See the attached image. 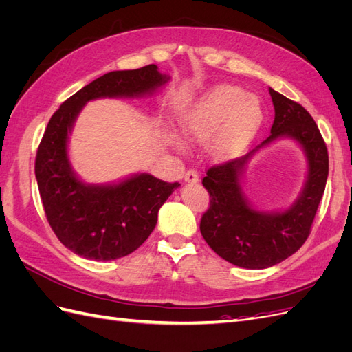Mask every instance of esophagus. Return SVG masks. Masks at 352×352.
I'll use <instances>...</instances> for the list:
<instances>
[{
	"label": "esophagus",
	"mask_w": 352,
	"mask_h": 352,
	"mask_svg": "<svg viewBox=\"0 0 352 352\" xmlns=\"http://www.w3.org/2000/svg\"><path fill=\"white\" fill-rule=\"evenodd\" d=\"M184 179H185V182H188V184H195V182H198V173H197V170L189 168L188 172L185 173Z\"/></svg>",
	"instance_id": "esophagus-1"
}]
</instances>
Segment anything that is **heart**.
I'll list each match as a JSON object with an SVG mask.
<instances>
[{"mask_svg": "<svg viewBox=\"0 0 352 352\" xmlns=\"http://www.w3.org/2000/svg\"><path fill=\"white\" fill-rule=\"evenodd\" d=\"M263 120L260 101L232 85H219L204 95L184 122L185 133L197 141H204L214 133L212 148L221 157L241 151Z\"/></svg>", "mask_w": 352, "mask_h": 352, "instance_id": "obj_1", "label": "heart"}]
</instances>
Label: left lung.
I'll use <instances>...</instances> for the list:
<instances>
[{"instance_id": "obj_1", "label": "left lung", "mask_w": 352, "mask_h": 352, "mask_svg": "<svg viewBox=\"0 0 352 352\" xmlns=\"http://www.w3.org/2000/svg\"><path fill=\"white\" fill-rule=\"evenodd\" d=\"M270 95L274 122L267 140L245 157L210 167L202 179L210 206L201 217V235L221 258L245 269L272 267L302 247L310 236L329 175L327 148L310 113L272 88ZM280 135H291L303 145L309 158V177L292 208L267 215L248 204L239 177L248 158Z\"/></svg>"}]
</instances>
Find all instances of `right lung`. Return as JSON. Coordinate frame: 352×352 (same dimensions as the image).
Masks as SVG:
<instances>
[{"label": "right lung", "instance_id": "obj_1", "mask_svg": "<svg viewBox=\"0 0 352 352\" xmlns=\"http://www.w3.org/2000/svg\"><path fill=\"white\" fill-rule=\"evenodd\" d=\"M167 80L155 65L105 73L67 98L48 122L35 158L42 206L58 241L83 258L116 260L140 248L157 225L160 207L179 184L144 173L113 186L85 185L67 158L72 124L91 100L135 97Z\"/></svg>", "mask_w": 352, "mask_h": 352}]
</instances>
